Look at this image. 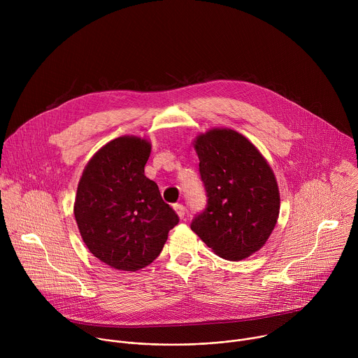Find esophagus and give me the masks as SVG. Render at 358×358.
<instances>
[{
	"label": "esophagus",
	"instance_id": "1",
	"mask_svg": "<svg viewBox=\"0 0 358 358\" xmlns=\"http://www.w3.org/2000/svg\"><path fill=\"white\" fill-rule=\"evenodd\" d=\"M174 211H176V214L182 220L184 218V215H185V207L182 206V203H176L174 206Z\"/></svg>",
	"mask_w": 358,
	"mask_h": 358
}]
</instances>
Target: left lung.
<instances>
[{"instance_id": "1", "label": "left lung", "mask_w": 358, "mask_h": 358, "mask_svg": "<svg viewBox=\"0 0 358 358\" xmlns=\"http://www.w3.org/2000/svg\"><path fill=\"white\" fill-rule=\"evenodd\" d=\"M208 206L191 229L227 261H242L269 239L279 218L276 177L262 152L241 133L215 127L192 143Z\"/></svg>"}]
</instances>
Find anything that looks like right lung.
Returning a JSON list of instances; mask_svg holds the SVG:
<instances>
[{"label":"right lung","mask_w":358,"mask_h":358,"mask_svg":"<svg viewBox=\"0 0 358 358\" xmlns=\"http://www.w3.org/2000/svg\"><path fill=\"white\" fill-rule=\"evenodd\" d=\"M151 143L122 136L100 147L78 184L73 214L93 257L112 269L136 272L155 261L178 217L144 176Z\"/></svg>","instance_id":"1"}]
</instances>
